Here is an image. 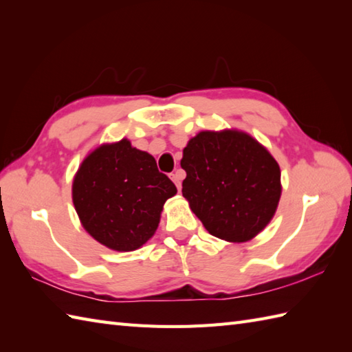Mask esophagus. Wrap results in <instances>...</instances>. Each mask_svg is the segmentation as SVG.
Returning <instances> with one entry per match:
<instances>
[{
  "instance_id": "obj_1",
  "label": "esophagus",
  "mask_w": 352,
  "mask_h": 352,
  "mask_svg": "<svg viewBox=\"0 0 352 352\" xmlns=\"http://www.w3.org/2000/svg\"><path fill=\"white\" fill-rule=\"evenodd\" d=\"M170 178H172V182L175 183V186H177V189L178 190H182V180H183V172L182 170H175L174 174H170Z\"/></svg>"
}]
</instances>
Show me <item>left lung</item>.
<instances>
[{
	"label": "left lung",
	"instance_id": "8db88e82",
	"mask_svg": "<svg viewBox=\"0 0 352 352\" xmlns=\"http://www.w3.org/2000/svg\"><path fill=\"white\" fill-rule=\"evenodd\" d=\"M183 197L206 230L222 241L248 242L280 203L281 170L258 140L241 130L199 131L183 149Z\"/></svg>",
	"mask_w": 352,
	"mask_h": 352
}]
</instances>
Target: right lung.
I'll return each mask as SVG.
<instances>
[{
  "instance_id": "add662e5",
  "label": "right lung",
  "mask_w": 352,
  "mask_h": 352,
  "mask_svg": "<svg viewBox=\"0 0 352 352\" xmlns=\"http://www.w3.org/2000/svg\"><path fill=\"white\" fill-rule=\"evenodd\" d=\"M175 184L155 159L129 139L102 144L81 162L72 182V203L81 226L96 242L129 252L155 233Z\"/></svg>"
}]
</instances>
